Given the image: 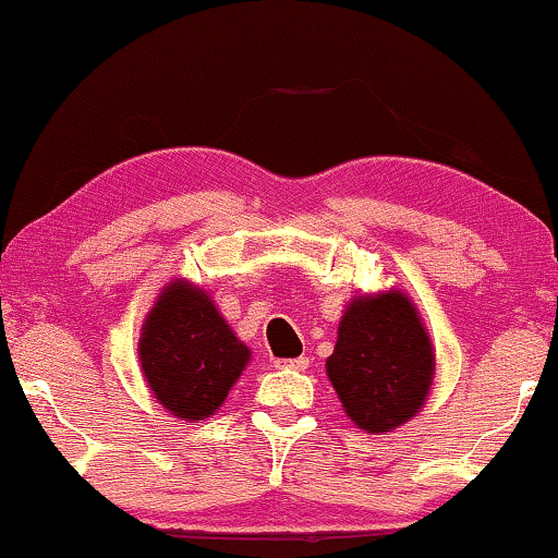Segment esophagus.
<instances>
[{
  "mask_svg": "<svg viewBox=\"0 0 558 558\" xmlns=\"http://www.w3.org/2000/svg\"><path fill=\"white\" fill-rule=\"evenodd\" d=\"M308 363H312V361H308L306 355L293 357V361H275V365H278V368H291V371H306Z\"/></svg>",
  "mask_w": 558,
  "mask_h": 558,
  "instance_id": "1",
  "label": "esophagus"
}]
</instances>
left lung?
<instances>
[{"instance_id":"8db88e82","label":"left lung","mask_w":558,"mask_h":558,"mask_svg":"<svg viewBox=\"0 0 558 558\" xmlns=\"http://www.w3.org/2000/svg\"><path fill=\"white\" fill-rule=\"evenodd\" d=\"M433 371L429 337L409 299L384 293L350 303L327 373L357 427L389 433L404 425L425 404Z\"/></svg>"}]
</instances>
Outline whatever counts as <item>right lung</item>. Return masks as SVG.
Returning <instances> with one entry per match:
<instances>
[{"instance_id": "1", "label": "right lung", "mask_w": 558, "mask_h": 558, "mask_svg": "<svg viewBox=\"0 0 558 558\" xmlns=\"http://www.w3.org/2000/svg\"><path fill=\"white\" fill-rule=\"evenodd\" d=\"M138 355L154 397L182 420L214 414L250 363V350L208 295L187 283H172L159 295Z\"/></svg>"}]
</instances>
